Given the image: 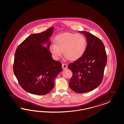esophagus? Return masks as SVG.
<instances>
[{
  "label": "esophagus",
  "mask_w": 124,
  "mask_h": 124,
  "mask_svg": "<svg viewBox=\"0 0 124 124\" xmlns=\"http://www.w3.org/2000/svg\"><path fill=\"white\" fill-rule=\"evenodd\" d=\"M62 68L63 69H65L67 68V64H65V63H63L62 64Z\"/></svg>",
  "instance_id": "esophagus-1"
}]
</instances>
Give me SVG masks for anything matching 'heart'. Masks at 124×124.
<instances>
[{"label": "heart", "mask_w": 124, "mask_h": 124, "mask_svg": "<svg viewBox=\"0 0 124 124\" xmlns=\"http://www.w3.org/2000/svg\"><path fill=\"white\" fill-rule=\"evenodd\" d=\"M54 42L55 45L50 44L49 49L55 60L61 56L63 51L64 56L68 60H77L84 54L86 48V39L81 34H60L55 37Z\"/></svg>", "instance_id": "1"}]
</instances>
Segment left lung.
Returning <instances> with one entry per match:
<instances>
[{"mask_svg": "<svg viewBox=\"0 0 124 124\" xmlns=\"http://www.w3.org/2000/svg\"><path fill=\"white\" fill-rule=\"evenodd\" d=\"M79 32L86 38L87 45L82 56L68 66L73 73L69 86L76 93H84L94 90L102 82L107 54L99 38L86 31Z\"/></svg>", "mask_w": 124, "mask_h": 124, "instance_id": "obj_1", "label": "left lung"}]
</instances>
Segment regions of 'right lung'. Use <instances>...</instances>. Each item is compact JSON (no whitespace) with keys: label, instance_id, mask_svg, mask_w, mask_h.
I'll use <instances>...</instances> for the list:
<instances>
[{"label":"right lung","instance_id":"add662e5","mask_svg":"<svg viewBox=\"0 0 124 124\" xmlns=\"http://www.w3.org/2000/svg\"><path fill=\"white\" fill-rule=\"evenodd\" d=\"M54 27L32 34L17 48L13 70L19 84L31 94L45 95L52 90L62 64L54 60L49 49ZM47 42L46 47L42 45Z\"/></svg>","mask_w":124,"mask_h":124}]
</instances>
